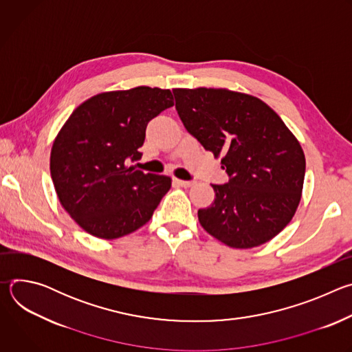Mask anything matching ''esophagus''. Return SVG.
<instances>
[{
  "label": "esophagus",
  "instance_id": "obj_1",
  "mask_svg": "<svg viewBox=\"0 0 352 352\" xmlns=\"http://www.w3.org/2000/svg\"><path fill=\"white\" fill-rule=\"evenodd\" d=\"M174 182L178 184L179 186H184V188H188V186H190L193 184L192 181H184V179H178V178H174Z\"/></svg>",
  "mask_w": 352,
  "mask_h": 352
}]
</instances>
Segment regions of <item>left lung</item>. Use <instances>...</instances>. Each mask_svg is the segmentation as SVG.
<instances>
[{
	"mask_svg": "<svg viewBox=\"0 0 352 352\" xmlns=\"http://www.w3.org/2000/svg\"><path fill=\"white\" fill-rule=\"evenodd\" d=\"M186 131L214 157L228 182L199 223L223 243L248 249L274 238L294 217L302 193L305 155L283 120L258 97L227 89H174Z\"/></svg>",
	"mask_w": 352,
	"mask_h": 352,
	"instance_id": "left-lung-1",
	"label": "left lung"
}]
</instances>
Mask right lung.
I'll use <instances>...</instances> for the list:
<instances>
[{
  "mask_svg": "<svg viewBox=\"0 0 352 352\" xmlns=\"http://www.w3.org/2000/svg\"><path fill=\"white\" fill-rule=\"evenodd\" d=\"M174 106L168 89L139 86L82 103L57 135L50 171L63 208L89 234L116 239L153 216L171 178L129 166L140 159L146 126Z\"/></svg>",
  "mask_w": 352,
  "mask_h": 352,
  "instance_id": "1",
  "label": "right lung"
}]
</instances>
